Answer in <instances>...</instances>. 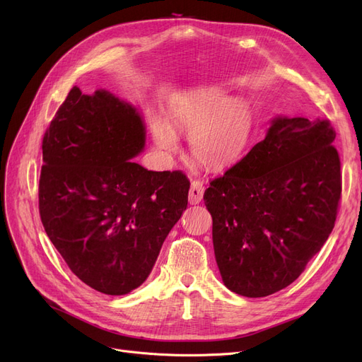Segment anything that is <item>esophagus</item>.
<instances>
[{"label":"esophagus","mask_w":362,"mask_h":362,"mask_svg":"<svg viewBox=\"0 0 362 362\" xmlns=\"http://www.w3.org/2000/svg\"><path fill=\"white\" fill-rule=\"evenodd\" d=\"M204 191H205L204 183L201 180H194L191 185V191H189V202L192 205L199 204L202 201Z\"/></svg>","instance_id":"esophagus-1"}]
</instances>
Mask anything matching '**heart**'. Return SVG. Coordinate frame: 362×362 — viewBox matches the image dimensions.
I'll return each mask as SVG.
<instances>
[{"label": "heart", "instance_id": "heart-1", "mask_svg": "<svg viewBox=\"0 0 362 362\" xmlns=\"http://www.w3.org/2000/svg\"><path fill=\"white\" fill-rule=\"evenodd\" d=\"M168 124L156 122L152 127L161 149H177L175 128L191 136L192 156L201 165L221 170L238 163L248 149L255 114L246 100L230 98L224 90L206 86L187 92L171 104Z\"/></svg>", "mask_w": 362, "mask_h": 362}]
</instances>
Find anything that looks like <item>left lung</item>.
Here are the masks:
<instances>
[{
	"mask_svg": "<svg viewBox=\"0 0 362 362\" xmlns=\"http://www.w3.org/2000/svg\"><path fill=\"white\" fill-rule=\"evenodd\" d=\"M329 120L277 117L265 138L210 182L218 270L232 292L276 293L305 270L337 217L341 175Z\"/></svg>",
	"mask_w": 362,
	"mask_h": 362,
	"instance_id": "left-lung-1",
	"label": "left lung"
}]
</instances>
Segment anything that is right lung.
Here are the masks:
<instances>
[{
	"label": "right lung",
	"mask_w": 362,
	"mask_h": 362,
	"mask_svg": "<svg viewBox=\"0 0 362 362\" xmlns=\"http://www.w3.org/2000/svg\"><path fill=\"white\" fill-rule=\"evenodd\" d=\"M145 145L138 111L107 90L73 86L45 130L40 177L44 229L89 288L126 295L146 280L187 206L180 170L133 163Z\"/></svg>",
	"instance_id": "right-lung-1"
}]
</instances>
